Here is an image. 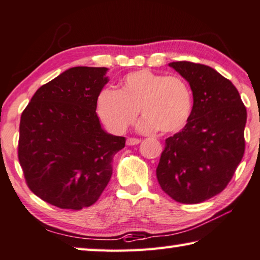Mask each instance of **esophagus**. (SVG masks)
I'll return each mask as SVG.
<instances>
[{"mask_svg": "<svg viewBox=\"0 0 260 260\" xmlns=\"http://www.w3.org/2000/svg\"><path fill=\"white\" fill-rule=\"evenodd\" d=\"M141 142L140 139H135V138H128L126 141V144L127 146H136V144H139Z\"/></svg>", "mask_w": 260, "mask_h": 260, "instance_id": "34e87169", "label": "esophagus"}]
</instances>
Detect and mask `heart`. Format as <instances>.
Listing matches in <instances>:
<instances>
[{
    "label": "heart",
    "mask_w": 260,
    "mask_h": 260,
    "mask_svg": "<svg viewBox=\"0 0 260 260\" xmlns=\"http://www.w3.org/2000/svg\"><path fill=\"white\" fill-rule=\"evenodd\" d=\"M191 105L190 88L182 78L144 69L126 74L118 90L104 88L96 100V112L110 131L120 134L135 121L140 110L141 131L169 134L186 125Z\"/></svg>",
    "instance_id": "1"
}]
</instances>
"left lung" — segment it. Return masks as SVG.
Here are the masks:
<instances>
[{"instance_id":"8db88e82","label":"left lung","mask_w":260,"mask_h":260,"mask_svg":"<svg viewBox=\"0 0 260 260\" xmlns=\"http://www.w3.org/2000/svg\"><path fill=\"white\" fill-rule=\"evenodd\" d=\"M169 65L189 82L193 104L186 126L165 140L157 180L174 201L197 204L221 192L243 158L246 109L214 69L184 60Z\"/></svg>"}]
</instances>
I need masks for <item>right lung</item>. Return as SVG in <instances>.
Masks as SVG:
<instances>
[{
	"instance_id": "obj_1",
	"label": "right lung",
	"mask_w": 260,
	"mask_h": 260,
	"mask_svg": "<svg viewBox=\"0 0 260 260\" xmlns=\"http://www.w3.org/2000/svg\"><path fill=\"white\" fill-rule=\"evenodd\" d=\"M107 68H71L35 91L21 113L18 158L28 188L47 203L81 210L111 179L126 139L101 127L96 100Z\"/></svg>"
}]
</instances>
